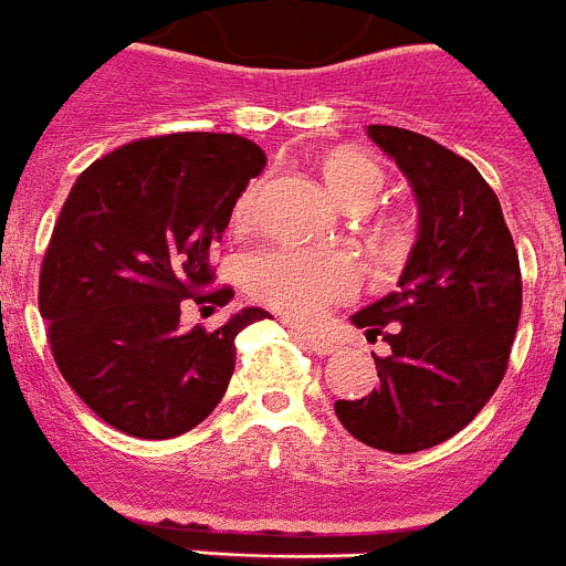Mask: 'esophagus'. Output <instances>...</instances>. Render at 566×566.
I'll list each match as a JSON object with an SVG mask.
<instances>
[{
  "mask_svg": "<svg viewBox=\"0 0 566 566\" xmlns=\"http://www.w3.org/2000/svg\"><path fill=\"white\" fill-rule=\"evenodd\" d=\"M294 335L301 337L303 346H306V349L315 352V355H332V352L337 349V346L329 340V337L315 335V332H294Z\"/></svg>",
  "mask_w": 566,
  "mask_h": 566,
  "instance_id": "esophagus-1",
  "label": "esophagus"
}]
</instances>
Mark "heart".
<instances>
[{"label":"heart","mask_w":566,"mask_h":566,"mask_svg":"<svg viewBox=\"0 0 566 566\" xmlns=\"http://www.w3.org/2000/svg\"><path fill=\"white\" fill-rule=\"evenodd\" d=\"M323 180L332 195L360 211L369 209L384 188V168L364 151H335L323 159ZM263 182L251 180L231 209L237 231L251 229L258 217ZM357 263L349 254H326L306 249H269L245 263V289L254 301L294 321H315L332 303L349 297L357 289Z\"/></svg>","instance_id":"1"}]
</instances>
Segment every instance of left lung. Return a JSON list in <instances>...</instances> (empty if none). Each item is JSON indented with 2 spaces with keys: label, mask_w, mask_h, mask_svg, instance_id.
Segmentation results:
<instances>
[{
  "label": "left lung",
  "mask_w": 566,
  "mask_h": 566,
  "mask_svg": "<svg viewBox=\"0 0 566 566\" xmlns=\"http://www.w3.org/2000/svg\"><path fill=\"white\" fill-rule=\"evenodd\" d=\"M369 137L412 182L421 229L398 292L352 317L392 349L371 355L378 389L335 412L366 447L409 455L461 432L504 380L521 265L499 197L470 159L395 125H369Z\"/></svg>",
  "instance_id": "8db88e82"
}]
</instances>
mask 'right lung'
Wrapping results in <instances>:
<instances>
[{
	"instance_id": "1",
	"label": "right lung",
	"mask_w": 566,
	"mask_h": 566,
	"mask_svg": "<svg viewBox=\"0 0 566 566\" xmlns=\"http://www.w3.org/2000/svg\"><path fill=\"white\" fill-rule=\"evenodd\" d=\"M263 166L251 139L186 132L119 145L76 177L42 258L40 315L62 378L108 427L163 441L223 400L234 337L272 315L243 308L214 332L180 315L234 297L211 286V254Z\"/></svg>"
}]
</instances>
